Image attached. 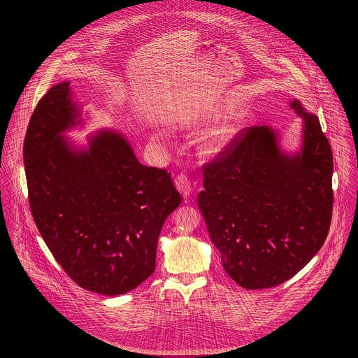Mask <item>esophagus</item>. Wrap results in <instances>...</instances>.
<instances>
[{"instance_id":"1","label":"esophagus","mask_w":358,"mask_h":358,"mask_svg":"<svg viewBox=\"0 0 358 358\" xmlns=\"http://www.w3.org/2000/svg\"><path fill=\"white\" fill-rule=\"evenodd\" d=\"M175 186L176 189L179 190V193L183 196V197H189L193 192V186H192V182L190 179L187 178V175L185 173H179L176 178H175Z\"/></svg>"}]
</instances>
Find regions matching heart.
<instances>
[{
    "mask_svg": "<svg viewBox=\"0 0 358 358\" xmlns=\"http://www.w3.org/2000/svg\"><path fill=\"white\" fill-rule=\"evenodd\" d=\"M231 132L229 129L215 132L204 139V150L206 153L216 154L219 153L230 141Z\"/></svg>",
    "mask_w": 358,
    "mask_h": 358,
    "instance_id": "heart-1",
    "label": "heart"
}]
</instances>
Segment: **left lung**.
I'll return each instance as SVG.
<instances>
[{"label": "left lung", "instance_id": "8db88e82", "mask_svg": "<svg viewBox=\"0 0 358 358\" xmlns=\"http://www.w3.org/2000/svg\"><path fill=\"white\" fill-rule=\"evenodd\" d=\"M302 148L280 149L268 127L240 131L204 165L199 208L226 273L245 289L282 284L322 247L332 219V150L317 115L299 101Z\"/></svg>", "mask_w": 358, "mask_h": 358}]
</instances>
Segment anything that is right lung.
Returning <instances> with one entry per match:
<instances>
[{
  "instance_id": "right-lung-1",
  "label": "right lung",
  "mask_w": 358,
  "mask_h": 358,
  "mask_svg": "<svg viewBox=\"0 0 358 358\" xmlns=\"http://www.w3.org/2000/svg\"><path fill=\"white\" fill-rule=\"evenodd\" d=\"M78 115L70 83L37 103L23 143L29 204L66 274L115 296L153 274L159 231L182 196L169 172L142 165L121 134L102 131L90 149L73 148L60 134Z\"/></svg>"
}]
</instances>
